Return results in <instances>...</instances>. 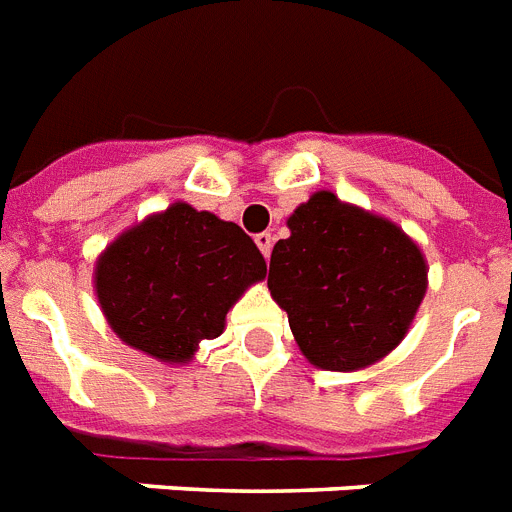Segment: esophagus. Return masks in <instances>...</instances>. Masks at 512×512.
Instances as JSON below:
<instances>
[{
    "label": "esophagus",
    "mask_w": 512,
    "mask_h": 512,
    "mask_svg": "<svg viewBox=\"0 0 512 512\" xmlns=\"http://www.w3.org/2000/svg\"><path fill=\"white\" fill-rule=\"evenodd\" d=\"M256 246H259V251L269 259V253H272V246H274L272 232H259V235H256Z\"/></svg>",
    "instance_id": "obj_1"
}]
</instances>
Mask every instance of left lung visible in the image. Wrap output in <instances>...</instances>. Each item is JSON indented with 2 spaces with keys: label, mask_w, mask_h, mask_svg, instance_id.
Returning a JSON list of instances; mask_svg holds the SVG:
<instances>
[{
  "label": "left lung",
  "mask_w": 512,
  "mask_h": 512,
  "mask_svg": "<svg viewBox=\"0 0 512 512\" xmlns=\"http://www.w3.org/2000/svg\"><path fill=\"white\" fill-rule=\"evenodd\" d=\"M269 290L308 363L356 371L400 345L426 293L421 248L390 219L319 190L287 219Z\"/></svg>",
  "instance_id": "8db88e82"
}]
</instances>
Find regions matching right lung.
Segmentation results:
<instances>
[{
  "instance_id": "add662e5",
  "label": "right lung",
  "mask_w": 512,
  "mask_h": 512,
  "mask_svg": "<svg viewBox=\"0 0 512 512\" xmlns=\"http://www.w3.org/2000/svg\"><path fill=\"white\" fill-rule=\"evenodd\" d=\"M266 261L235 222L177 201L114 240L96 261L94 287L125 345L164 363H188L225 329Z\"/></svg>"
}]
</instances>
